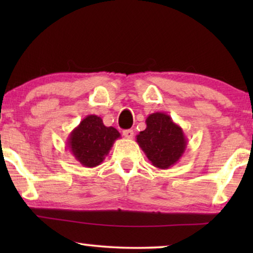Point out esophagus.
<instances>
[{
	"mask_svg": "<svg viewBox=\"0 0 253 253\" xmlns=\"http://www.w3.org/2000/svg\"><path fill=\"white\" fill-rule=\"evenodd\" d=\"M133 134H134V131H133L132 129L124 130V131H123V136L126 137V138H127V139H131V138L133 137Z\"/></svg>",
	"mask_w": 253,
	"mask_h": 253,
	"instance_id": "34e87169",
	"label": "esophagus"
}]
</instances>
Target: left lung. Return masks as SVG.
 I'll return each instance as SVG.
<instances>
[{"instance_id":"1","label":"left lung","mask_w":253,"mask_h":253,"mask_svg":"<svg viewBox=\"0 0 253 253\" xmlns=\"http://www.w3.org/2000/svg\"><path fill=\"white\" fill-rule=\"evenodd\" d=\"M136 138L151 164L159 169H168L177 164L188 145L182 127L160 112L147 116L146 129Z\"/></svg>"}]
</instances>
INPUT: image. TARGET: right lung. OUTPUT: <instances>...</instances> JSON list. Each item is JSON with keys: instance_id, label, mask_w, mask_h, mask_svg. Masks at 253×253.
Masks as SVG:
<instances>
[{"instance_id": "obj_1", "label": "right lung", "mask_w": 253, "mask_h": 253, "mask_svg": "<svg viewBox=\"0 0 253 253\" xmlns=\"http://www.w3.org/2000/svg\"><path fill=\"white\" fill-rule=\"evenodd\" d=\"M121 133L113 126H106L101 117L88 115L69 134L67 147L84 167L99 166L108 155Z\"/></svg>"}]
</instances>
